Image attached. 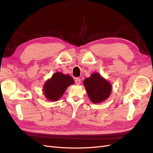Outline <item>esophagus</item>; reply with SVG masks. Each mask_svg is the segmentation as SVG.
I'll list each match as a JSON object with an SVG mask.
<instances>
[{
  "instance_id": "34e87169",
  "label": "esophagus",
  "mask_w": 153,
  "mask_h": 153,
  "mask_svg": "<svg viewBox=\"0 0 153 153\" xmlns=\"http://www.w3.org/2000/svg\"><path fill=\"white\" fill-rule=\"evenodd\" d=\"M75 84L76 85H79L80 84L81 80H80V79L79 78H76L75 79Z\"/></svg>"
}]
</instances>
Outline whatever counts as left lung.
I'll return each instance as SVG.
<instances>
[{
    "instance_id": "1",
    "label": "left lung",
    "mask_w": 153,
    "mask_h": 153,
    "mask_svg": "<svg viewBox=\"0 0 153 153\" xmlns=\"http://www.w3.org/2000/svg\"><path fill=\"white\" fill-rule=\"evenodd\" d=\"M84 85L90 100L99 103L106 100L110 95L112 85L99 73H94L84 81Z\"/></svg>"
}]
</instances>
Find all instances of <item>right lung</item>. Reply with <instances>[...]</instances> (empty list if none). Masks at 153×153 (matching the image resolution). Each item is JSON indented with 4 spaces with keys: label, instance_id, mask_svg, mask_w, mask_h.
Instances as JSON below:
<instances>
[{
    "label": "right lung",
    "instance_id": "1",
    "mask_svg": "<svg viewBox=\"0 0 153 153\" xmlns=\"http://www.w3.org/2000/svg\"><path fill=\"white\" fill-rule=\"evenodd\" d=\"M73 78L61 72L54 73L52 78L45 83L43 93L48 100L57 101L63 95L68 86L73 84Z\"/></svg>",
    "mask_w": 153,
    "mask_h": 153
}]
</instances>
